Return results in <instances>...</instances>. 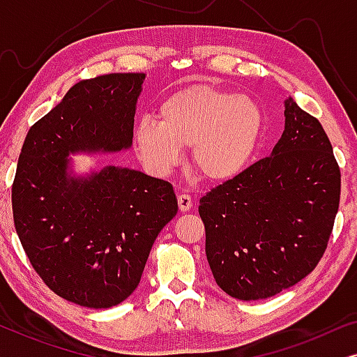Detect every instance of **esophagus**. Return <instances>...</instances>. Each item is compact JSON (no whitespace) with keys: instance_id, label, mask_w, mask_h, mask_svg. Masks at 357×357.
Instances as JSON below:
<instances>
[{"instance_id":"34e87169","label":"esophagus","mask_w":357,"mask_h":357,"mask_svg":"<svg viewBox=\"0 0 357 357\" xmlns=\"http://www.w3.org/2000/svg\"><path fill=\"white\" fill-rule=\"evenodd\" d=\"M177 202H178V208L180 211L185 213V211H190V209L193 208V202H192V197L190 195H185V193H180L177 197Z\"/></svg>"}]
</instances>
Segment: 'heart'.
<instances>
[{
  "mask_svg": "<svg viewBox=\"0 0 357 357\" xmlns=\"http://www.w3.org/2000/svg\"><path fill=\"white\" fill-rule=\"evenodd\" d=\"M265 135V114L250 97L214 86L175 91L159 105V121L144 116L135 128L139 158L169 172L192 148L193 167L213 183L237 177L250 164Z\"/></svg>",
  "mask_w": 357,
  "mask_h": 357,
  "instance_id": "heart-1",
  "label": "heart"
}]
</instances>
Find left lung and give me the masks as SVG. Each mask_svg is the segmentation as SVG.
I'll return each mask as SVG.
<instances>
[{
  "label": "left lung",
  "mask_w": 357,
  "mask_h": 357,
  "mask_svg": "<svg viewBox=\"0 0 357 357\" xmlns=\"http://www.w3.org/2000/svg\"><path fill=\"white\" fill-rule=\"evenodd\" d=\"M284 115L270 158L199 199L214 280L241 301L276 296L310 275L338 213L340 165L324 126L291 97Z\"/></svg>",
  "instance_id": "1"
}]
</instances>
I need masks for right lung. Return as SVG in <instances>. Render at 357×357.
<instances>
[{"label":"right lung","mask_w":357,"mask_h":357,"mask_svg":"<svg viewBox=\"0 0 357 357\" xmlns=\"http://www.w3.org/2000/svg\"><path fill=\"white\" fill-rule=\"evenodd\" d=\"M143 81L144 73H112L76 82L19 154L11 198L24 252L56 296L91 309L119 305L138 287L155 237L178 211L172 185L138 170L66 175L70 153L130 148Z\"/></svg>","instance_id":"obj_1"}]
</instances>
